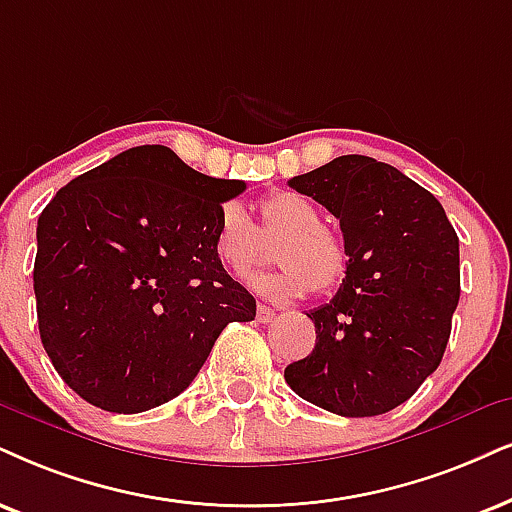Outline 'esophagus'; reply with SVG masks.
Returning <instances> with one entry per match:
<instances>
[{
	"mask_svg": "<svg viewBox=\"0 0 512 512\" xmlns=\"http://www.w3.org/2000/svg\"><path fill=\"white\" fill-rule=\"evenodd\" d=\"M276 319V312L271 307H267V304H257V321L260 323H271Z\"/></svg>",
	"mask_w": 512,
	"mask_h": 512,
	"instance_id": "obj_1",
	"label": "esophagus"
}]
</instances>
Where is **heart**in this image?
<instances>
[{
	"label": "heart",
	"mask_w": 512,
	"mask_h": 512,
	"mask_svg": "<svg viewBox=\"0 0 512 512\" xmlns=\"http://www.w3.org/2000/svg\"><path fill=\"white\" fill-rule=\"evenodd\" d=\"M262 224L257 229L243 205L226 203L212 231V255L231 276L245 278L264 255V243H281L274 260L283 264L252 281L269 300H295L316 288L328 290L345 276L347 250L333 231L321 226V212L300 193L276 191L260 200Z\"/></svg>",
	"instance_id": "b5f03b06"
}]
</instances>
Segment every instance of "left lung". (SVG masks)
<instances>
[{"instance_id": "8db88e82", "label": "left lung", "mask_w": 512, "mask_h": 512, "mask_svg": "<svg viewBox=\"0 0 512 512\" xmlns=\"http://www.w3.org/2000/svg\"><path fill=\"white\" fill-rule=\"evenodd\" d=\"M288 184L340 219L349 260L338 295L307 314L316 345L286 383L338 416L392 411L444 357L461 297L454 226L430 191L368 155H340Z\"/></svg>"}]
</instances>
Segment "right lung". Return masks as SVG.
I'll list each match as a JSON object with an SVG mask.
<instances>
[{
	"label": "right lung",
	"mask_w": 512,
	"mask_h": 512,
	"mask_svg": "<svg viewBox=\"0 0 512 512\" xmlns=\"http://www.w3.org/2000/svg\"><path fill=\"white\" fill-rule=\"evenodd\" d=\"M245 181L167 146L122 151L63 186L37 219L40 338L70 390L113 413L184 392L255 297L219 267L212 231Z\"/></svg>",
	"instance_id": "obj_1"
}]
</instances>
